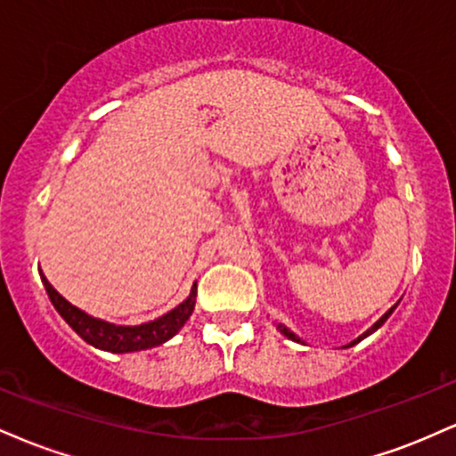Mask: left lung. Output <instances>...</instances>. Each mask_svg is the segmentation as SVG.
Returning <instances> with one entry per match:
<instances>
[{
    "label": "left lung",
    "instance_id": "left-lung-1",
    "mask_svg": "<svg viewBox=\"0 0 456 456\" xmlns=\"http://www.w3.org/2000/svg\"><path fill=\"white\" fill-rule=\"evenodd\" d=\"M395 308H396V305H395V306H392V308H388V311H386V313H384V315H381V317L378 319V322H375V323H373V326H370L369 330H366V332H364V334H360V337H358V338H355V341H352V343H349V345H345V347H352V345H355V343H360V341H362V338H366V337H369V334H373V332H375V330H378V328H381V326H384V322H386V319H388V317L392 315V311H395ZM276 330H279V332L282 334V337L291 338V341H296V343H302V338H300V337H297V334H294V332H291V330H289V328H287V326H282V323H279V326H276Z\"/></svg>",
    "mask_w": 456,
    "mask_h": 456
}]
</instances>
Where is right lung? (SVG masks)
<instances>
[{
  "label": "right lung",
  "mask_w": 456,
  "mask_h": 456,
  "mask_svg": "<svg viewBox=\"0 0 456 456\" xmlns=\"http://www.w3.org/2000/svg\"><path fill=\"white\" fill-rule=\"evenodd\" d=\"M43 285L49 294L51 305L55 311L64 317V322L70 326L78 337L86 343L94 345L96 349L111 354H130V352H143V349H151L156 345L167 343L180 332L182 326L188 322V317L195 311L197 300V282L192 285L191 294L182 305L171 308L169 313L154 319V322L139 323V326H118V323L104 322V319L87 315L86 311L77 308L75 305L66 300L64 296L57 294V289L46 281V276H40Z\"/></svg>",
  "instance_id": "add662e5"
}]
</instances>
